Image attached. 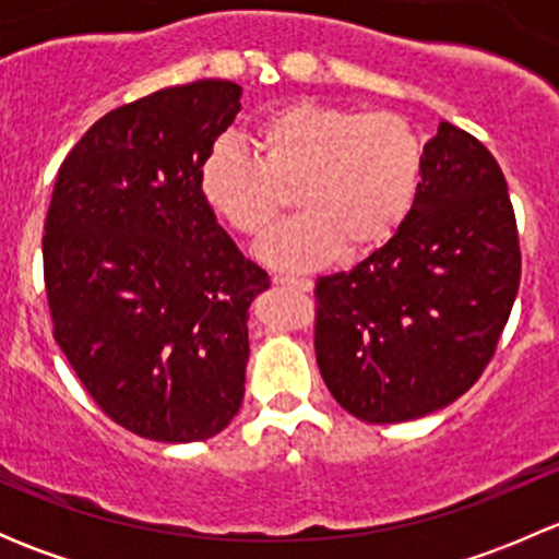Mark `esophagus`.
I'll list each match as a JSON object with an SVG mask.
<instances>
[{
    "mask_svg": "<svg viewBox=\"0 0 559 559\" xmlns=\"http://www.w3.org/2000/svg\"><path fill=\"white\" fill-rule=\"evenodd\" d=\"M275 286H284V289H295V292H311L313 281L311 278H289V275H273Z\"/></svg>",
    "mask_w": 559,
    "mask_h": 559,
    "instance_id": "34e87169",
    "label": "esophagus"
}]
</instances>
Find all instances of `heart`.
I'll list each match as a JSON object with an SVG mask.
<instances>
[{
  "label": "heart",
  "instance_id": "1",
  "mask_svg": "<svg viewBox=\"0 0 559 559\" xmlns=\"http://www.w3.org/2000/svg\"><path fill=\"white\" fill-rule=\"evenodd\" d=\"M253 154L218 140L200 162L205 205L246 238L267 233L295 197L300 216L262 240L259 259L311 270L381 248L408 222L419 197L425 145L400 112L297 103L248 129Z\"/></svg>",
  "mask_w": 559,
  "mask_h": 559
}]
</instances>
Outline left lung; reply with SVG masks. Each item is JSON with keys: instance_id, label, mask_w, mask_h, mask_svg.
Wrapping results in <instances>:
<instances>
[{"instance_id": "1", "label": "left lung", "mask_w": 559, "mask_h": 559, "mask_svg": "<svg viewBox=\"0 0 559 559\" xmlns=\"http://www.w3.org/2000/svg\"><path fill=\"white\" fill-rule=\"evenodd\" d=\"M520 273L503 170L441 121L408 222L357 267L316 281V362L332 397L370 425L454 403L492 359Z\"/></svg>"}]
</instances>
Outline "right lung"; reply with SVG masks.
<instances>
[{
  "label": "right lung",
  "instance_id": "1",
  "mask_svg": "<svg viewBox=\"0 0 559 559\" xmlns=\"http://www.w3.org/2000/svg\"><path fill=\"white\" fill-rule=\"evenodd\" d=\"M240 94L207 78L116 107L56 175L43 238L53 337L94 403L148 441H205L243 403L248 306L270 278L197 183Z\"/></svg>",
  "mask_w": 559,
  "mask_h": 559
}]
</instances>
